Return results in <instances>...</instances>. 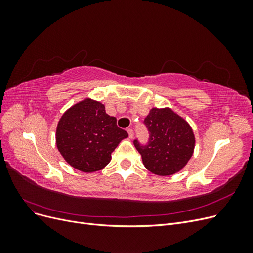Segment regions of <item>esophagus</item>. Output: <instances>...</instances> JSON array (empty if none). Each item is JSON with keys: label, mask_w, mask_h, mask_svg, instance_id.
<instances>
[{"label": "esophagus", "mask_w": 253, "mask_h": 253, "mask_svg": "<svg viewBox=\"0 0 253 253\" xmlns=\"http://www.w3.org/2000/svg\"><path fill=\"white\" fill-rule=\"evenodd\" d=\"M127 133H128L129 139H132L133 137H134V132H133V129H132V128H127Z\"/></svg>", "instance_id": "obj_1"}]
</instances>
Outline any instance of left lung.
<instances>
[{
	"label": "left lung",
	"instance_id": "left-lung-1",
	"mask_svg": "<svg viewBox=\"0 0 253 253\" xmlns=\"http://www.w3.org/2000/svg\"><path fill=\"white\" fill-rule=\"evenodd\" d=\"M150 139L147 145L134 144L147 169L159 176L179 172L192 157L195 136L188 122L170 108L151 109L144 119Z\"/></svg>",
	"mask_w": 253,
	"mask_h": 253
}]
</instances>
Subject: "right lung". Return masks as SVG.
<instances>
[{
    "instance_id": "right-lung-1",
    "label": "right lung",
    "mask_w": 253,
    "mask_h": 253,
    "mask_svg": "<svg viewBox=\"0 0 253 253\" xmlns=\"http://www.w3.org/2000/svg\"><path fill=\"white\" fill-rule=\"evenodd\" d=\"M101 102L86 98L71 106L60 118L56 144L65 162L84 173L103 169L112 153L128 136Z\"/></svg>"
}]
</instances>
